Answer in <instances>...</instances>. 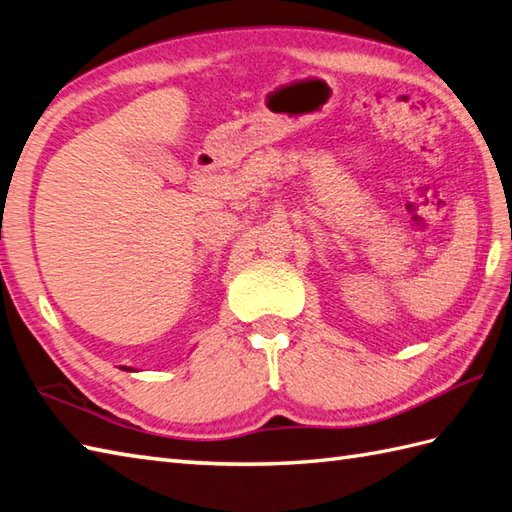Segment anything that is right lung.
Masks as SVG:
<instances>
[{
  "label": "right lung",
  "mask_w": 512,
  "mask_h": 512,
  "mask_svg": "<svg viewBox=\"0 0 512 512\" xmlns=\"http://www.w3.org/2000/svg\"><path fill=\"white\" fill-rule=\"evenodd\" d=\"M125 369H127V367H125Z\"/></svg>",
  "instance_id": "obj_1"
}]
</instances>
